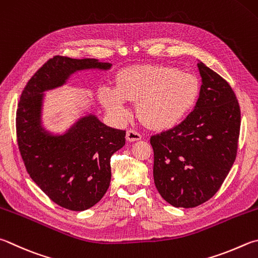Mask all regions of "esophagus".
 Masks as SVG:
<instances>
[{
    "instance_id": "34e87169",
    "label": "esophagus",
    "mask_w": 258,
    "mask_h": 258,
    "mask_svg": "<svg viewBox=\"0 0 258 258\" xmlns=\"http://www.w3.org/2000/svg\"><path fill=\"white\" fill-rule=\"evenodd\" d=\"M141 139H142V135L139 132H137V131L127 130V132H126V140L130 142L139 141V140H141Z\"/></svg>"
}]
</instances>
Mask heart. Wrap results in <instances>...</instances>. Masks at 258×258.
Returning a JSON list of instances; mask_svg holds the SVG:
<instances>
[{
  "label": "heart",
  "mask_w": 258,
  "mask_h": 258,
  "mask_svg": "<svg viewBox=\"0 0 258 258\" xmlns=\"http://www.w3.org/2000/svg\"><path fill=\"white\" fill-rule=\"evenodd\" d=\"M200 95L194 76L165 65H135L121 71L116 89L104 88L100 100L118 119L130 115L127 101H138V114L153 130H167L179 124L193 109Z\"/></svg>",
  "instance_id": "heart-1"
}]
</instances>
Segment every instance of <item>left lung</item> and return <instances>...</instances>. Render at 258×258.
Returning <instances> with one entry per match:
<instances>
[{"instance_id":"1","label":"left lung","mask_w":258,"mask_h":258,"mask_svg":"<svg viewBox=\"0 0 258 258\" xmlns=\"http://www.w3.org/2000/svg\"><path fill=\"white\" fill-rule=\"evenodd\" d=\"M202 77L195 108L180 124L150 138L159 194L176 208H195L220 189L237 157L240 107L232 88L198 63Z\"/></svg>"}]
</instances>
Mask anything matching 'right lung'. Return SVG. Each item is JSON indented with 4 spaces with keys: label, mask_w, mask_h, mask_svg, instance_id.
<instances>
[{
    "label": "right lung",
    "mask_w": 258,
    "mask_h": 258,
    "mask_svg": "<svg viewBox=\"0 0 258 258\" xmlns=\"http://www.w3.org/2000/svg\"><path fill=\"white\" fill-rule=\"evenodd\" d=\"M96 58H49L23 89L17 108V142L28 174L59 207L71 211L92 208L108 189L110 158L125 144V131L83 117L64 135L53 137L40 127L41 92L62 86L76 71L108 70Z\"/></svg>",
    "instance_id": "1"
}]
</instances>
